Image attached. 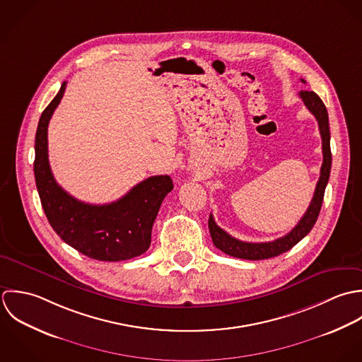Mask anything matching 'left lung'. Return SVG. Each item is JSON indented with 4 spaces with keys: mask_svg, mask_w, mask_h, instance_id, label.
Returning a JSON list of instances; mask_svg holds the SVG:
<instances>
[{
    "mask_svg": "<svg viewBox=\"0 0 362 362\" xmlns=\"http://www.w3.org/2000/svg\"><path fill=\"white\" fill-rule=\"evenodd\" d=\"M305 82L303 79H300ZM299 98L305 103V106L309 109V112L316 117L319 124V132L322 137V151H323V163L320 168V177L317 180L313 199L303 214V217L299 219V222L295 225V228L288 232L286 236L279 238L273 242H260V243H252V242H242L229 233H226L222 228H219L213 214L209 218V228L211 233L213 243L219 250L223 253L238 257V259H246V260H263L276 257L281 253L288 252L291 247H293L302 238H305L310 229L313 228L316 219L319 217L323 197H325V189L329 182L330 169H332V152H330V129H329V116L325 103L322 99L312 90H300Z\"/></svg>",
    "mask_w": 362,
    "mask_h": 362,
    "instance_id": "obj_1",
    "label": "left lung"
}]
</instances>
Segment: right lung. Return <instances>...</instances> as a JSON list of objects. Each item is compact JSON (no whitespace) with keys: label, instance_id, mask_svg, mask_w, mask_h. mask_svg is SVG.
<instances>
[{"label":"right lung","instance_id":"add662e5","mask_svg":"<svg viewBox=\"0 0 362 362\" xmlns=\"http://www.w3.org/2000/svg\"><path fill=\"white\" fill-rule=\"evenodd\" d=\"M66 83L43 110L35 139V179L45 214L56 233L79 253L100 262H122L145 253L159 207L173 189L168 175L151 176L110 204L93 206L63 190L50 169L47 127Z\"/></svg>","mask_w":362,"mask_h":362}]
</instances>
